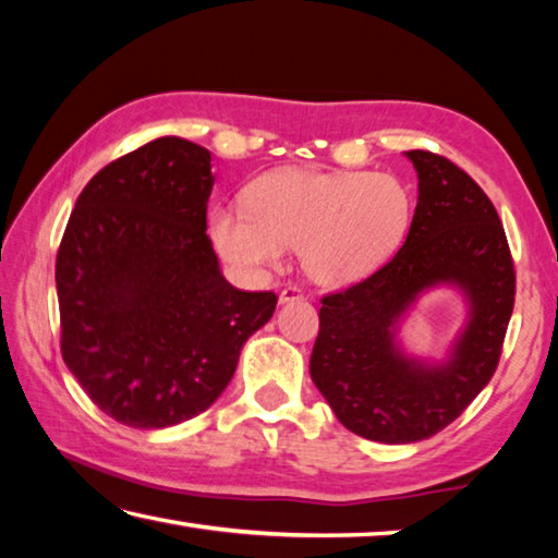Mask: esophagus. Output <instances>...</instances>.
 Returning <instances> with one entry per match:
<instances>
[{"instance_id": "1", "label": "esophagus", "mask_w": 558, "mask_h": 558, "mask_svg": "<svg viewBox=\"0 0 558 558\" xmlns=\"http://www.w3.org/2000/svg\"><path fill=\"white\" fill-rule=\"evenodd\" d=\"M295 300H305V292H302L298 286H286L280 290V302H295Z\"/></svg>"}]
</instances>
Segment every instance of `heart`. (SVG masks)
I'll return each instance as SVG.
<instances>
[{
    "instance_id": "obj_1",
    "label": "heart",
    "mask_w": 558,
    "mask_h": 558,
    "mask_svg": "<svg viewBox=\"0 0 558 558\" xmlns=\"http://www.w3.org/2000/svg\"><path fill=\"white\" fill-rule=\"evenodd\" d=\"M409 214V189L391 174L282 169L251 189L248 206H216L209 231L243 272L276 268L288 248H300L310 278L344 286L389 256Z\"/></svg>"
}]
</instances>
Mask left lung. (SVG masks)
<instances>
[{
  "instance_id": "left-lung-1",
  "label": "left lung",
  "mask_w": 558,
  "mask_h": 558,
  "mask_svg": "<svg viewBox=\"0 0 558 558\" xmlns=\"http://www.w3.org/2000/svg\"><path fill=\"white\" fill-rule=\"evenodd\" d=\"M405 155L418 172L409 235L372 276L319 300L310 356L339 423L376 442L430 438L468 409L497 369L517 292L505 226L475 179L428 149ZM436 281H458L473 310L451 362L423 367L395 352L392 325Z\"/></svg>"
}]
</instances>
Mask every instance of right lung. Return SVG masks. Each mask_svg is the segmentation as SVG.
I'll return each instance as SVG.
<instances>
[{"label": "right lung", "mask_w": 558, "mask_h": 558, "mask_svg": "<svg viewBox=\"0 0 558 558\" xmlns=\"http://www.w3.org/2000/svg\"><path fill=\"white\" fill-rule=\"evenodd\" d=\"M209 149L157 137L83 189L56 253L61 354L102 413L167 428L219 399L278 305L221 276L206 235Z\"/></svg>", "instance_id": "add662e5"}]
</instances>
